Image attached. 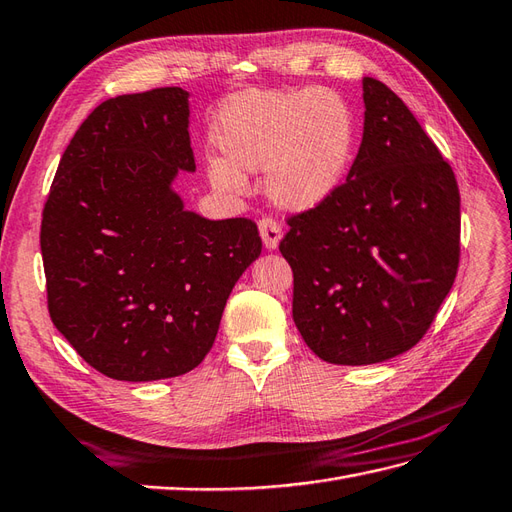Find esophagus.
I'll return each mask as SVG.
<instances>
[{"instance_id":"obj_1","label":"esophagus","mask_w":512,"mask_h":512,"mask_svg":"<svg viewBox=\"0 0 512 512\" xmlns=\"http://www.w3.org/2000/svg\"><path fill=\"white\" fill-rule=\"evenodd\" d=\"M259 233H261V240H264V246L268 248V251H272V248L279 246V242H281V227H279L277 220L261 218L259 220Z\"/></svg>"}]
</instances>
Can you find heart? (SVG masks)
I'll return each mask as SVG.
<instances>
[{
    "label": "heart",
    "instance_id": "obj_1",
    "mask_svg": "<svg viewBox=\"0 0 512 512\" xmlns=\"http://www.w3.org/2000/svg\"><path fill=\"white\" fill-rule=\"evenodd\" d=\"M216 144L227 161L211 183L242 192V172H266L268 196L294 213L323 205L342 185L355 148V117L336 91H246L224 106Z\"/></svg>",
    "mask_w": 512,
    "mask_h": 512
}]
</instances>
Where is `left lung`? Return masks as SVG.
Segmentation results:
<instances>
[{"instance_id":"left-lung-1","label":"left lung","mask_w":512,"mask_h":512,"mask_svg":"<svg viewBox=\"0 0 512 512\" xmlns=\"http://www.w3.org/2000/svg\"><path fill=\"white\" fill-rule=\"evenodd\" d=\"M364 133L323 205L288 218L279 244L294 272L292 316L329 364L406 353L436 318L460 259L454 170L397 93L362 80Z\"/></svg>"}]
</instances>
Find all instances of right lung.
<instances>
[{
    "label": "right lung",
    "mask_w": 512,
    "mask_h": 512,
    "mask_svg": "<svg viewBox=\"0 0 512 512\" xmlns=\"http://www.w3.org/2000/svg\"><path fill=\"white\" fill-rule=\"evenodd\" d=\"M189 93L161 87L95 106L58 163L41 222L52 323L95 371L154 382L196 368L229 294L261 253L248 218L187 211Z\"/></svg>",
    "instance_id": "right-lung-1"
}]
</instances>
